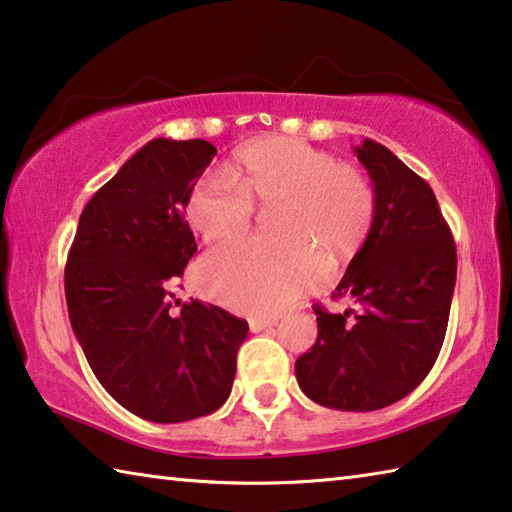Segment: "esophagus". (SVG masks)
<instances>
[{"label":"esophagus","mask_w":512,"mask_h":512,"mask_svg":"<svg viewBox=\"0 0 512 512\" xmlns=\"http://www.w3.org/2000/svg\"><path fill=\"white\" fill-rule=\"evenodd\" d=\"M275 324H277V318H250L248 320V327H250V331H253V333L271 329V327H275Z\"/></svg>","instance_id":"obj_1"}]
</instances>
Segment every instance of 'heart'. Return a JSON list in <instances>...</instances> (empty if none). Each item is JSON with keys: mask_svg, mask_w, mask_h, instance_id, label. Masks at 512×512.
Here are the masks:
<instances>
[{"mask_svg": "<svg viewBox=\"0 0 512 512\" xmlns=\"http://www.w3.org/2000/svg\"><path fill=\"white\" fill-rule=\"evenodd\" d=\"M268 208L275 237H253L201 264V286L228 309L275 315L324 280L318 247L336 259L365 244L376 219V190L356 165L295 138H262L239 150L224 174L194 185L185 215L206 244H224Z\"/></svg>", "mask_w": 512, "mask_h": 512, "instance_id": "1", "label": "heart"}]
</instances>
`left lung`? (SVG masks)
I'll list each match as a JSON object with an SVG mask.
<instances>
[{"label":"left lung","instance_id":"1","mask_svg":"<svg viewBox=\"0 0 512 512\" xmlns=\"http://www.w3.org/2000/svg\"><path fill=\"white\" fill-rule=\"evenodd\" d=\"M376 190V219L336 297L315 304L318 340L295 362L297 385L318 405L374 412L421 385L439 356L457 282V246L430 185L371 138L356 150Z\"/></svg>","mask_w":512,"mask_h":512}]
</instances>
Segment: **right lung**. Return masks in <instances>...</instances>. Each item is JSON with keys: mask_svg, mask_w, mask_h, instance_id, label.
Returning a JSON list of instances; mask_svg holds the SVG:
<instances>
[{"mask_svg": "<svg viewBox=\"0 0 512 512\" xmlns=\"http://www.w3.org/2000/svg\"><path fill=\"white\" fill-rule=\"evenodd\" d=\"M201 138H154L91 197L64 268L73 333L109 396L154 423L217 412L248 322L172 286L197 250L183 208L215 159Z\"/></svg>", "mask_w": 512, "mask_h": 512, "instance_id": "right-lung-1", "label": "right lung"}]
</instances>
